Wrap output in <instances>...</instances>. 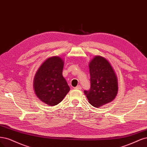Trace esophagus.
<instances>
[{"label":"esophagus","mask_w":147,"mask_h":147,"mask_svg":"<svg viewBox=\"0 0 147 147\" xmlns=\"http://www.w3.org/2000/svg\"><path fill=\"white\" fill-rule=\"evenodd\" d=\"M74 88L75 89H77V90H80V89L82 88V87H81V86H78L77 87H74Z\"/></svg>","instance_id":"obj_1"}]
</instances>
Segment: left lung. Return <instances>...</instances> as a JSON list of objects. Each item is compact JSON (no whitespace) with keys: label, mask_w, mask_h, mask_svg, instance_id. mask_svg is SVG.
Listing matches in <instances>:
<instances>
[{"label":"left lung","mask_w":147,"mask_h":147,"mask_svg":"<svg viewBox=\"0 0 147 147\" xmlns=\"http://www.w3.org/2000/svg\"><path fill=\"white\" fill-rule=\"evenodd\" d=\"M89 71L90 88L84 90L89 103L99 107L113 101L118 93V79L109 61L96 55L89 63Z\"/></svg>","instance_id":"1"}]
</instances>
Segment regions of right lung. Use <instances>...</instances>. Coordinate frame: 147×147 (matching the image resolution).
<instances>
[{"label": "right lung", "mask_w": 147, "mask_h": 147, "mask_svg": "<svg viewBox=\"0 0 147 147\" xmlns=\"http://www.w3.org/2000/svg\"><path fill=\"white\" fill-rule=\"evenodd\" d=\"M63 60L58 56L46 59L37 70L34 80L36 96L49 106L58 105L70 88L63 78Z\"/></svg>", "instance_id": "1"}]
</instances>
